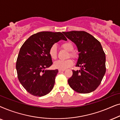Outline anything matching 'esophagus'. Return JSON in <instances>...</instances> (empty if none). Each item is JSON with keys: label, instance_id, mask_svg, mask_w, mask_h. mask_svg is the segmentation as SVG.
I'll return each instance as SVG.
<instances>
[{"label": "esophagus", "instance_id": "obj_1", "mask_svg": "<svg viewBox=\"0 0 120 120\" xmlns=\"http://www.w3.org/2000/svg\"><path fill=\"white\" fill-rule=\"evenodd\" d=\"M64 71V70H60V69L58 70V72L59 73H62V72H63Z\"/></svg>", "mask_w": 120, "mask_h": 120}]
</instances>
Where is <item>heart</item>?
<instances>
[{
    "label": "heart",
    "mask_w": 120,
    "mask_h": 120,
    "mask_svg": "<svg viewBox=\"0 0 120 120\" xmlns=\"http://www.w3.org/2000/svg\"><path fill=\"white\" fill-rule=\"evenodd\" d=\"M62 47L68 51H70V56L72 57L76 56V53L72 51L74 46L71 42L67 41L62 44ZM49 54L52 59H56L57 57V46L55 45H52L49 50ZM73 64V60L70 59L67 60H58L54 63V67L55 68L60 70H65L69 68Z\"/></svg>",
    "instance_id": "1"
}]
</instances>
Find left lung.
<instances>
[{
	"instance_id": "obj_1",
	"label": "left lung",
	"mask_w": 120,
	"mask_h": 120,
	"mask_svg": "<svg viewBox=\"0 0 120 120\" xmlns=\"http://www.w3.org/2000/svg\"><path fill=\"white\" fill-rule=\"evenodd\" d=\"M63 33L76 45L79 52L76 66L81 69L73 70V75L68 81L69 85L78 93L94 91L99 86L106 71L105 54L101 44L84 31Z\"/></svg>"
}]
</instances>
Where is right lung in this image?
<instances>
[{
    "instance_id": "right-lung-1",
    "label": "right lung",
    "mask_w": 120,
    "mask_h": 120,
    "mask_svg": "<svg viewBox=\"0 0 120 120\" xmlns=\"http://www.w3.org/2000/svg\"><path fill=\"white\" fill-rule=\"evenodd\" d=\"M60 40H67L62 33L41 32L30 36L21 46L16 68L19 82L30 94L41 97L53 89L58 70L46 69L53 63L49 50Z\"/></svg>"
}]
</instances>
